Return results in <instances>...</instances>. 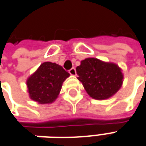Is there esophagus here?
Segmentation results:
<instances>
[{
    "label": "esophagus",
    "mask_w": 146,
    "mask_h": 146,
    "mask_svg": "<svg viewBox=\"0 0 146 146\" xmlns=\"http://www.w3.org/2000/svg\"><path fill=\"white\" fill-rule=\"evenodd\" d=\"M68 73H70L71 75H73V76L76 75V68H70V69L68 70Z\"/></svg>",
    "instance_id": "obj_1"
}]
</instances>
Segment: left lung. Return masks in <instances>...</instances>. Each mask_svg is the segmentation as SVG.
I'll use <instances>...</instances> for the list:
<instances>
[{"label": "left lung", "instance_id": "obj_1", "mask_svg": "<svg viewBox=\"0 0 146 146\" xmlns=\"http://www.w3.org/2000/svg\"><path fill=\"white\" fill-rule=\"evenodd\" d=\"M78 80L91 98L106 99L116 93L123 82L121 69L113 63H106L96 58L82 60L76 68Z\"/></svg>", "mask_w": 146, "mask_h": 146}]
</instances>
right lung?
<instances>
[{
	"mask_svg": "<svg viewBox=\"0 0 146 146\" xmlns=\"http://www.w3.org/2000/svg\"><path fill=\"white\" fill-rule=\"evenodd\" d=\"M69 76L62 66L44 62L27 80L30 97L39 103H51L57 98L62 83Z\"/></svg>",
	"mask_w": 146,
	"mask_h": 146,
	"instance_id": "add662e5",
	"label": "right lung"
}]
</instances>
